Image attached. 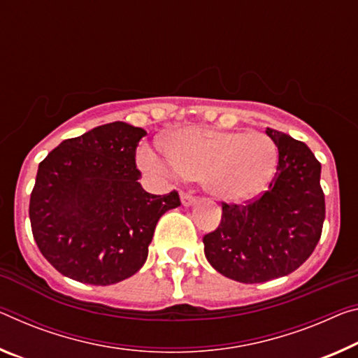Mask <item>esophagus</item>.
<instances>
[{
  "mask_svg": "<svg viewBox=\"0 0 358 358\" xmlns=\"http://www.w3.org/2000/svg\"><path fill=\"white\" fill-rule=\"evenodd\" d=\"M180 197H181V203H183L185 207L194 206V203L197 202V197H196V196H192L191 192H181Z\"/></svg>",
  "mask_w": 358,
  "mask_h": 358,
  "instance_id": "esophagus-1",
  "label": "esophagus"
}]
</instances>
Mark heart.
<instances>
[{"instance_id": "1", "label": "heart", "mask_w": 358, "mask_h": 358, "mask_svg": "<svg viewBox=\"0 0 358 358\" xmlns=\"http://www.w3.org/2000/svg\"><path fill=\"white\" fill-rule=\"evenodd\" d=\"M167 169L188 180H202L210 194L224 202H247L264 191L277 167V146L259 132H224L181 127L161 141ZM145 170L162 162L148 146L138 151Z\"/></svg>"}]
</instances>
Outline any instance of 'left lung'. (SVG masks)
Instances as JSON below:
<instances>
[{
    "label": "left lung",
    "instance_id": "left-lung-1",
    "mask_svg": "<svg viewBox=\"0 0 358 358\" xmlns=\"http://www.w3.org/2000/svg\"><path fill=\"white\" fill-rule=\"evenodd\" d=\"M266 134L279 150L269 189L248 206L223 203L220 226L203 236L208 263L242 283L296 271L314 252L325 220L322 166L314 152L279 130L268 127Z\"/></svg>",
    "mask_w": 358,
    "mask_h": 358
}]
</instances>
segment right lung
<instances>
[{"mask_svg": "<svg viewBox=\"0 0 358 358\" xmlns=\"http://www.w3.org/2000/svg\"><path fill=\"white\" fill-rule=\"evenodd\" d=\"M146 130L116 121L64 140L39 164L30 197L36 245L73 280L113 285L148 258L159 218L180 206L177 191L146 192L135 150Z\"/></svg>", "mask_w": 358, "mask_h": 358, "instance_id": "add662e5", "label": "right lung"}]
</instances>
